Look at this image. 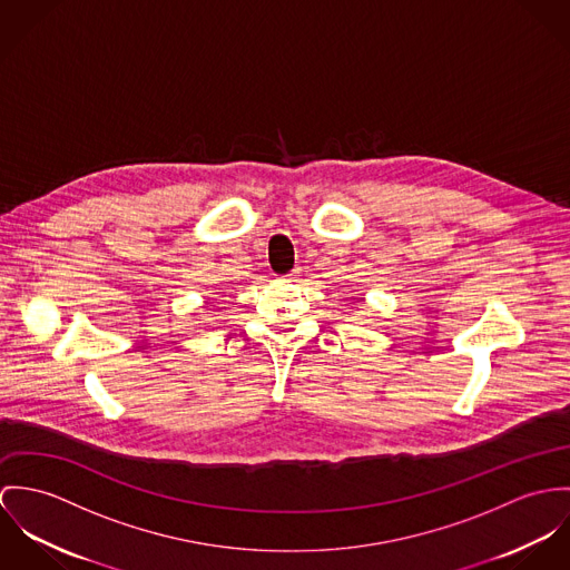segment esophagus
Returning <instances> with one entry per match:
<instances>
[{"instance_id":"1","label":"esophagus","mask_w":570,"mask_h":570,"mask_svg":"<svg viewBox=\"0 0 570 570\" xmlns=\"http://www.w3.org/2000/svg\"><path fill=\"white\" fill-rule=\"evenodd\" d=\"M288 279H295V277H299V268H293L288 275H286Z\"/></svg>"}]
</instances>
